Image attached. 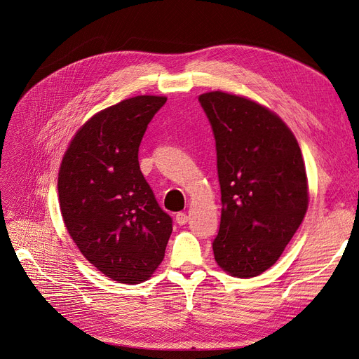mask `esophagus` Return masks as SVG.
Segmentation results:
<instances>
[{
	"label": "esophagus",
	"instance_id": "esophagus-1",
	"mask_svg": "<svg viewBox=\"0 0 359 359\" xmlns=\"http://www.w3.org/2000/svg\"><path fill=\"white\" fill-rule=\"evenodd\" d=\"M176 223L179 226H184L186 223H188V214H186V212H177L176 214Z\"/></svg>",
	"mask_w": 359,
	"mask_h": 359
}]
</instances>
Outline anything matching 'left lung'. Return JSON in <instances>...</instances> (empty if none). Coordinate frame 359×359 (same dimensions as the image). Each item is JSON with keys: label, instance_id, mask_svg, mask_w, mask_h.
<instances>
[{"label": "left lung", "instance_id": "obj_1", "mask_svg": "<svg viewBox=\"0 0 359 359\" xmlns=\"http://www.w3.org/2000/svg\"><path fill=\"white\" fill-rule=\"evenodd\" d=\"M211 124L222 189V222L214 258L248 278L270 269L301 226L308 182L301 148L269 108L214 90L199 95Z\"/></svg>", "mask_w": 359, "mask_h": 359}]
</instances>
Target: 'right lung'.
Returning a JSON list of instances; mask_svg holds the SVG:
<instances>
[{
  "mask_svg": "<svg viewBox=\"0 0 359 359\" xmlns=\"http://www.w3.org/2000/svg\"><path fill=\"white\" fill-rule=\"evenodd\" d=\"M165 101L139 95L105 108L77 130L61 161L58 199L69 235L93 267L118 283L148 280L173 230L137 160Z\"/></svg>",
  "mask_w": 359,
  "mask_h": 359,
  "instance_id": "obj_1",
  "label": "right lung"
}]
</instances>
